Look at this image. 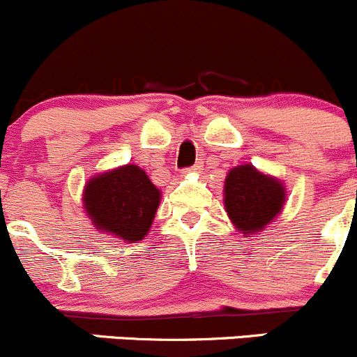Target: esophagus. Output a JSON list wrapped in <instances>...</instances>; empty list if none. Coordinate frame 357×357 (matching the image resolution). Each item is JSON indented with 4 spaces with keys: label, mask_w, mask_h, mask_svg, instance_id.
Returning a JSON list of instances; mask_svg holds the SVG:
<instances>
[{
    "label": "esophagus",
    "mask_w": 357,
    "mask_h": 357,
    "mask_svg": "<svg viewBox=\"0 0 357 357\" xmlns=\"http://www.w3.org/2000/svg\"><path fill=\"white\" fill-rule=\"evenodd\" d=\"M200 169H202V162H197L195 166L183 169V174H188V172H200Z\"/></svg>",
    "instance_id": "esophagus-1"
}]
</instances>
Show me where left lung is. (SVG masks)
Returning <instances> with one entry per match:
<instances>
[{"label": "left lung", "mask_w": 357, "mask_h": 357, "mask_svg": "<svg viewBox=\"0 0 357 357\" xmlns=\"http://www.w3.org/2000/svg\"><path fill=\"white\" fill-rule=\"evenodd\" d=\"M286 202V188L279 179L264 174L251 164L232 167L224 185V205L229 219L248 236L264 231Z\"/></svg>", "instance_id": "8db88e82"}]
</instances>
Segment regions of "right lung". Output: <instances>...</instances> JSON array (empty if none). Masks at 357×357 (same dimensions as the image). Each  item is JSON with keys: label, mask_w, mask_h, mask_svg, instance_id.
<instances>
[{"label": "right lung", "mask_w": 357, "mask_h": 357, "mask_svg": "<svg viewBox=\"0 0 357 357\" xmlns=\"http://www.w3.org/2000/svg\"><path fill=\"white\" fill-rule=\"evenodd\" d=\"M159 204L160 191L135 164L93 176L84 190V207L93 226L128 243L147 236Z\"/></svg>", "instance_id": "right-lung-1"}]
</instances>
